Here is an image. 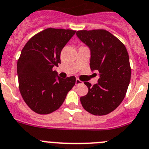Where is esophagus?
<instances>
[{"mask_svg":"<svg viewBox=\"0 0 149 149\" xmlns=\"http://www.w3.org/2000/svg\"><path fill=\"white\" fill-rule=\"evenodd\" d=\"M83 83V82H82V81H80L79 79H76V81H75V84H76V85H79V84H81Z\"/></svg>","mask_w":149,"mask_h":149,"instance_id":"esophagus-1","label":"esophagus"}]
</instances>
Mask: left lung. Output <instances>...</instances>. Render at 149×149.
I'll list each match as a JSON object with an SVG mask.
<instances>
[{"instance_id":"obj_1","label":"left lung","mask_w":149,"mask_h":149,"mask_svg":"<svg viewBox=\"0 0 149 149\" xmlns=\"http://www.w3.org/2000/svg\"><path fill=\"white\" fill-rule=\"evenodd\" d=\"M77 38L90 50V68L100 72L97 84L85 82L88 93L81 97L84 109L94 115L113 111L125 97L131 68L125 46L103 29L77 31Z\"/></svg>"}]
</instances>
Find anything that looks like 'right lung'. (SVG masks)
Listing matches in <instances>:
<instances>
[{"instance_id": "obj_1", "label": "right lung", "mask_w": 149, "mask_h": 149, "mask_svg": "<svg viewBox=\"0 0 149 149\" xmlns=\"http://www.w3.org/2000/svg\"><path fill=\"white\" fill-rule=\"evenodd\" d=\"M76 31L47 29L26 43L17 62L19 91L35 112L47 114L62 105L75 84L74 76L61 78L53 67L60 63V54Z\"/></svg>"}]
</instances>
